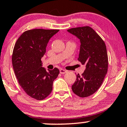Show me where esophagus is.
<instances>
[{
  "mask_svg": "<svg viewBox=\"0 0 127 127\" xmlns=\"http://www.w3.org/2000/svg\"><path fill=\"white\" fill-rule=\"evenodd\" d=\"M60 73H61V74H66V72H67V71H66V70H64V69H61L60 70Z\"/></svg>",
  "mask_w": 127,
  "mask_h": 127,
  "instance_id": "34e87169",
  "label": "esophagus"
}]
</instances>
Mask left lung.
Instances as JSON below:
<instances>
[{
    "mask_svg": "<svg viewBox=\"0 0 127 127\" xmlns=\"http://www.w3.org/2000/svg\"><path fill=\"white\" fill-rule=\"evenodd\" d=\"M67 32L80 41L78 60L86 65L81 75H77L72 89L77 95L87 97L100 87L107 73L108 58L106 45L95 30L89 26L72 28Z\"/></svg>",
    "mask_w": 127,
    "mask_h": 127,
    "instance_id": "8db88e82",
    "label": "left lung"
}]
</instances>
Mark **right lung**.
I'll return each mask as SVG.
<instances>
[{
  "label": "right lung",
  "mask_w": 127,
  "mask_h": 127,
  "mask_svg": "<svg viewBox=\"0 0 127 127\" xmlns=\"http://www.w3.org/2000/svg\"><path fill=\"white\" fill-rule=\"evenodd\" d=\"M58 31L40 29L25 31L13 49L12 64L19 84L27 95L38 100L51 93L53 81L60 73L57 67L46 70L41 61L49 39Z\"/></svg>",
  "instance_id": "right-lung-1"
}]
</instances>
